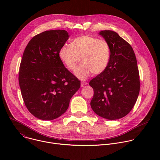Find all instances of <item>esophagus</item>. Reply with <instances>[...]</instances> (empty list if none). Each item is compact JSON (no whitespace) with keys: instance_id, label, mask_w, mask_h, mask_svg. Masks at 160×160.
Instances as JSON below:
<instances>
[{"instance_id":"esophagus-1","label":"esophagus","mask_w":160,"mask_h":160,"mask_svg":"<svg viewBox=\"0 0 160 160\" xmlns=\"http://www.w3.org/2000/svg\"><path fill=\"white\" fill-rule=\"evenodd\" d=\"M86 85H87V83L86 82H81V87H82L85 86Z\"/></svg>"}]
</instances>
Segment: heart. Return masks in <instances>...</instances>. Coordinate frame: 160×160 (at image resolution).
Segmentation results:
<instances>
[{
  "label": "heart",
  "instance_id": "obj_1",
  "mask_svg": "<svg viewBox=\"0 0 160 160\" xmlns=\"http://www.w3.org/2000/svg\"><path fill=\"white\" fill-rule=\"evenodd\" d=\"M111 57L109 43L104 39L82 35L73 40L71 45L65 44L59 51V58L68 70L74 71L80 61L82 63L75 72L80 80L99 75L107 68Z\"/></svg>",
  "mask_w": 160,
  "mask_h": 160
}]
</instances>
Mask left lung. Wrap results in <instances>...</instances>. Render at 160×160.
I'll use <instances>...</instances> for the list:
<instances>
[{"instance_id":"left-lung-1","label":"left lung","mask_w":160,"mask_h":160,"mask_svg":"<svg viewBox=\"0 0 160 160\" xmlns=\"http://www.w3.org/2000/svg\"><path fill=\"white\" fill-rule=\"evenodd\" d=\"M99 34L109 43L111 57L105 71L89 82L94 89L90 106L99 117L117 120L128 115L139 94L137 59L131 45L117 32L102 30Z\"/></svg>"}]
</instances>
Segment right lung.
I'll return each instance as SVG.
<instances>
[{
	"label": "right lung",
	"mask_w": 160,
	"mask_h": 160,
	"mask_svg": "<svg viewBox=\"0 0 160 160\" xmlns=\"http://www.w3.org/2000/svg\"><path fill=\"white\" fill-rule=\"evenodd\" d=\"M69 38L63 30L33 37L22 54L19 83L28 111L42 120H54L68 109L80 82L64 67L59 51Z\"/></svg>",
	"instance_id": "add662e5"
}]
</instances>
